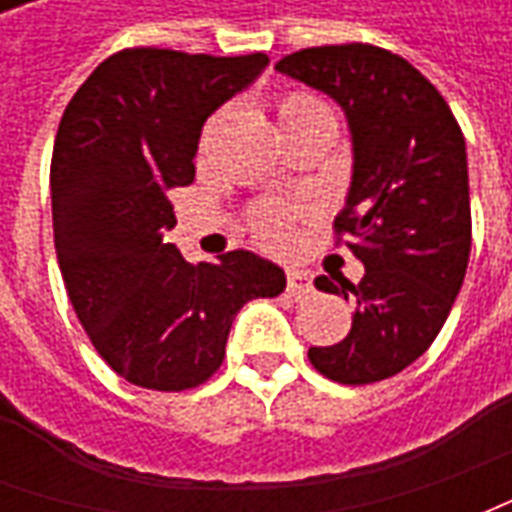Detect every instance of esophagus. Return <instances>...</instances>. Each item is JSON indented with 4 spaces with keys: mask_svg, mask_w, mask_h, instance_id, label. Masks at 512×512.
Returning a JSON list of instances; mask_svg holds the SVG:
<instances>
[{
    "mask_svg": "<svg viewBox=\"0 0 512 512\" xmlns=\"http://www.w3.org/2000/svg\"><path fill=\"white\" fill-rule=\"evenodd\" d=\"M312 290V277L307 271H288V293L296 301H301L304 296H310Z\"/></svg>",
    "mask_w": 512,
    "mask_h": 512,
    "instance_id": "1",
    "label": "esophagus"
}]
</instances>
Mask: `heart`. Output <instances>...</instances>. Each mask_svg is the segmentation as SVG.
Instances as JSON below:
<instances>
[{
    "label": "heart",
    "mask_w": 512,
    "mask_h": 512,
    "mask_svg": "<svg viewBox=\"0 0 512 512\" xmlns=\"http://www.w3.org/2000/svg\"><path fill=\"white\" fill-rule=\"evenodd\" d=\"M277 115L282 126L290 123H301V120H315V117H332L329 106L323 104L321 98H315L310 93H288L279 98ZM249 227L252 233L263 241V244H282L288 238L290 213L285 208H279L274 202H263L255 205L249 211Z\"/></svg>",
    "instance_id": "heart-1"
}]
</instances>
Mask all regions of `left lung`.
<instances>
[{
    "label": "left lung",
    "instance_id": "left-lung-1",
    "mask_svg": "<svg viewBox=\"0 0 512 512\" xmlns=\"http://www.w3.org/2000/svg\"><path fill=\"white\" fill-rule=\"evenodd\" d=\"M277 71L343 106L354 142L334 233L365 277L315 279L318 290L354 299L356 312L345 340L310 348V362L337 384H376L428 351L466 277L472 208L461 126L411 62L370 43L301 49Z\"/></svg>",
    "mask_w": 512,
    "mask_h": 512
}]
</instances>
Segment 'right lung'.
I'll use <instances>...</instances> for the list:
<instances>
[{
    "label": "right lung",
    "instance_id": "add662e5",
    "mask_svg": "<svg viewBox=\"0 0 512 512\" xmlns=\"http://www.w3.org/2000/svg\"><path fill=\"white\" fill-rule=\"evenodd\" d=\"M268 65L123 49L76 90L54 139V246L76 318L117 376L156 392L205 384L235 315L285 290V271L235 249L191 266L164 244L169 191L194 180L205 120Z\"/></svg>",
    "mask_w": 512,
    "mask_h": 512
}]
</instances>
